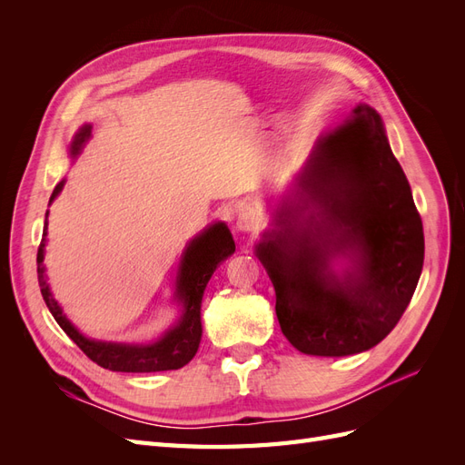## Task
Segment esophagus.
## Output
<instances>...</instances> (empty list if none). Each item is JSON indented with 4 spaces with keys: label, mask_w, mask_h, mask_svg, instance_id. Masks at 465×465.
<instances>
[{
    "label": "esophagus",
    "mask_w": 465,
    "mask_h": 465,
    "mask_svg": "<svg viewBox=\"0 0 465 465\" xmlns=\"http://www.w3.org/2000/svg\"><path fill=\"white\" fill-rule=\"evenodd\" d=\"M236 227L244 231V232H252L256 231L260 227V217L258 213H254L252 209H242L241 213H238V219H236Z\"/></svg>",
    "instance_id": "esophagus-1"
}]
</instances>
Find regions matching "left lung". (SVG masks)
<instances>
[{
    "label": "left lung",
    "mask_w": 465,
    "mask_h": 465,
    "mask_svg": "<svg viewBox=\"0 0 465 465\" xmlns=\"http://www.w3.org/2000/svg\"><path fill=\"white\" fill-rule=\"evenodd\" d=\"M302 188L321 221L311 215L297 229L287 209L279 224L288 227L258 248L275 287L279 326L304 355H355L396 328L425 260L423 221L376 110L357 106L322 139ZM316 235L322 242L312 245ZM345 251L356 270L337 280L327 262Z\"/></svg>",
    "instance_id": "8db88e82"
}]
</instances>
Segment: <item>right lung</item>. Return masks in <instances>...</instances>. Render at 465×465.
I'll return each mask as SVG.
<instances>
[{
  "label": "right lung",
  "instance_id": "add662e5",
  "mask_svg": "<svg viewBox=\"0 0 465 465\" xmlns=\"http://www.w3.org/2000/svg\"><path fill=\"white\" fill-rule=\"evenodd\" d=\"M91 135V125L81 128L72 143V153L77 154ZM64 182L54 188L50 202L60 193ZM48 217V213H46ZM46 236V229L42 232ZM234 252V241L231 231L223 223L213 224L203 231L195 241L188 246L184 260L180 265L178 275V294L184 302V314L180 322L168 331L161 341L153 345H118V343H101L85 340L69 320L62 314V308L52 299L45 279V241L38 246L36 263H38V283L42 299H45L48 311L54 320L60 323V328L72 337V341L85 353L98 367L116 371V372H161V371H176L188 364L195 351L200 347L202 340V322H200V308L207 281L217 270V265L229 258Z\"/></svg>",
  "mask_w": 465,
  "mask_h": 465
}]
</instances>
